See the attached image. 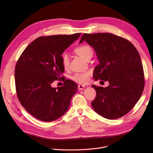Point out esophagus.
<instances>
[{
  "mask_svg": "<svg viewBox=\"0 0 153 153\" xmlns=\"http://www.w3.org/2000/svg\"><path fill=\"white\" fill-rule=\"evenodd\" d=\"M85 87L84 86V85H78V89H79V90H83Z\"/></svg>",
  "mask_w": 153,
  "mask_h": 153,
  "instance_id": "obj_1",
  "label": "esophagus"
}]
</instances>
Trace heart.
<instances>
[{"instance_id":"1","label":"heart","mask_w":153,"mask_h":153,"mask_svg":"<svg viewBox=\"0 0 153 153\" xmlns=\"http://www.w3.org/2000/svg\"><path fill=\"white\" fill-rule=\"evenodd\" d=\"M75 53L81 56V58L85 59L91 54H93V51L92 48L87 45H82L77 47L74 50ZM62 65L64 69H68L69 66V58L67 53H63L61 56ZM90 78V72H80L76 73L72 76V79L74 81L79 84H86L89 82Z\"/></svg>"}]
</instances>
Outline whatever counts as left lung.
<instances>
[{"mask_svg": "<svg viewBox=\"0 0 153 153\" xmlns=\"http://www.w3.org/2000/svg\"><path fill=\"white\" fill-rule=\"evenodd\" d=\"M84 41L94 48L99 62L94 79L109 82L106 87L92 85L97 93L92 102L94 110L109 120L124 116L138 102L144 89L138 51L127 39L109 33H84L79 43Z\"/></svg>", "mask_w": 153, "mask_h": 153, "instance_id": "obj_1", "label": "left lung"}]
</instances>
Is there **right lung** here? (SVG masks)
<instances>
[{"label": "right lung", "mask_w": 153, "mask_h": 153, "mask_svg": "<svg viewBox=\"0 0 153 153\" xmlns=\"http://www.w3.org/2000/svg\"><path fill=\"white\" fill-rule=\"evenodd\" d=\"M81 33L41 36L23 51L15 70L17 97L25 109L36 118L53 122L66 113L77 91L73 81L66 80L62 87L51 84L64 71L61 55Z\"/></svg>", "instance_id": "1"}]
</instances>
